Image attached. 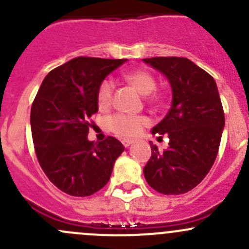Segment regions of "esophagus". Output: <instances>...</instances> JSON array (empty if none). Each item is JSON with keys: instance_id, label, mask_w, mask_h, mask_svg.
Segmentation results:
<instances>
[{"instance_id": "34e87169", "label": "esophagus", "mask_w": 249, "mask_h": 249, "mask_svg": "<svg viewBox=\"0 0 249 249\" xmlns=\"http://www.w3.org/2000/svg\"><path fill=\"white\" fill-rule=\"evenodd\" d=\"M132 143H134V140H124V141H123V144H124L125 148L130 147V145H131Z\"/></svg>"}]
</instances>
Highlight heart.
I'll list each match as a JSON object with an SVG mask.
<instances>
[{
    "mask_svg": "<svg viewBox=\"0 0 249 249\" xmlns=\"http://www.w3.org/2000/svg\"><path fill=\"white\" fill-rule=\"evenodd\" d=\"M125 79L129 84H131L142 96H148L153 94L157 88V82L154 77L144 70H135L125 73ZM113 84L108 79L104 80L100 84L97 90V105L100 109H105L109 106L112 100ZM108 129L114 132L117 136L130 139L135 137L142 131L145 125L149 124V119L143 115H127V114H115L109 118Z\"/></svg>",
    "mask_w": 249,
    "mask_h": 249,
    "instance_id": "1",
    "label": "heart"
}]
</instances>
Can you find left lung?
<instances>
[{
	"mask_svg": "<svg viewBox=\"0 0 249 249\" xmlns=\"http://www.w3.org/2000/svg\"><path fill=\"white\" fill-rule=\"evenodd\" d=\"M143 62L164 74L172 91L169 112L152 129L167 135L169 147L152 157L143 169L148 184L166 195H179L196 187L217 158L225 125L217 84L212 76L184 57H150Z\"/></svg>",
	"mask_w": 249,
	"mask_h": 249,
	"instance_id": "1",
	"label": "left lung"
}]
</instances>
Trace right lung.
Instances as JSON below:
<instances>
[{"label":"right lung","instance_id":"add662e5","mask_svg":"<svg viewBox=\"0 0 249 249\" xmlns=\"http://www.w3.org/2000/svg\"><path fill=\"white\" fill-rule=\"evenodd\" d=\"M127 59L79 56L47 74L32 104L30 123L37 159L50 182L72 196H89L107 184L124 145L114 137L88 140L99 110L97 90Z\"/></svg>","mask_w":249,"mask_h":249}]
</instances>
